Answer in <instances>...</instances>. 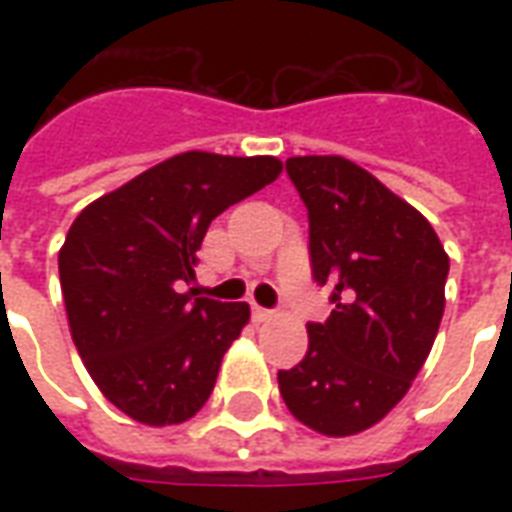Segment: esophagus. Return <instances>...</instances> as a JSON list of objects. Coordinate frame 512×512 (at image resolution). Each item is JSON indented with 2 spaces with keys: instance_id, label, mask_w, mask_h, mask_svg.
<instances>
[{
  "instance_id": "obj_1",
  "label": "esophagus",
  "mask_w": 512,
  "mask_h": 512,
  "mask_svg": "<svg viewBox=\"0 0 512 512\" xmlns=\"http://www.w3.org/2000/svg\"><path fill=\"white\" fill-rule=\"evenodd\" d=\"M252 315H255V321H271V318H274V312L263 310V307H255V312H252Z\"/></svg>"
}]
</instances>
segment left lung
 <instances>
[{
  "label": "left lung",
  "mask_w": 512,
  "mask_h": 512,
  "mask_svg": "<svg viewBox=\"0 0 512 512\" xmlns=\"http://www.w3.org/2000/svg\"><path fill=\"white\" fill-rule=\"evenodd\" d=\"M310 216L312 277L332 315L307 323L310 348L279 370L290 414L323 436H354L403 400L425 365L450 257L430 222L343 156L285 161Z\"/></svg>",
  "instance_id": "8db88e82"
}]
</instances>
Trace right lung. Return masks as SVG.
Masks as SVG:
<instances>
[{
  "instance_id": "right-lung-1",
  "label": "right lung",
  "mask_w": 512,
  "mask_h": 512,
  "mask_svg": "<svg viewBox=\"0 0 512 512\" xmlns=\"http://www.w3.org/2000/svg\"><path fill=\"white\" fill-rule=\"evenodd\" d=\"M279 172L274 156L189 150L90 202L71 224L60 285L73 345L106 400L136 422L180 425L211 397L249 304L183 288L213 219Z\"/></svg>"
}]
</instances>
